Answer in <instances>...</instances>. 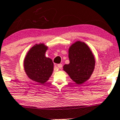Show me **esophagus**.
I'll list each match as a JSON object with an SVG mask.
<instances>
[{
  "mask_svg": "<svg viewBox=\"0 0 120 120\" xmlns=\"http://www.w3.org/2000/svg\"><path fill=\"white\" fill-rule=\"evenodd\" d=\"M57 67H58L59 69H61V68H62V67H63V65H62L61 64H57Z\"/></svg>",
  "mask_w": 120,
  "mask_h": 120,
  "instance_id": "esophagus-1",
  "label": "esophagus"
}]
</instances>
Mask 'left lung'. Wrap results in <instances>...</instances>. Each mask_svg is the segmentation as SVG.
Listing matches in <instances>:
<instances>
[{"instance_id":"1","label":"left lung","mask_w":120,"mask_h":120,"mask_svg":"<svg viewBox=\"0 0 120 120\" xmlns=\"http://www.w3.org/2000/svg\"><path fill=\"white\" fill-rule=\"evenodd\" d=\"M69 64L64 65L63 69L77 84H82L90 78L95 68L94 56L89 46L77 41L69 49Z\"/></svg>"}]
</instances>
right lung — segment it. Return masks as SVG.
Here are the masks:
<instances>
[{"label":"right lung","instance_id":"right-lung-1","mask_svg":"<svg viewBox=\"0 0 120 120\" xmlns=\"http://www.w3.org/2000/svg\"><path fill=\"white\" fill-rule=\"evenodd\" d=\"M48 47L44 44L35 45L30 49L24 59V69L28 77L39 84L49 80L53 70V63L45 56Z\"/></svg>","mask_w":120,"mask_h":120}]
</instances>
